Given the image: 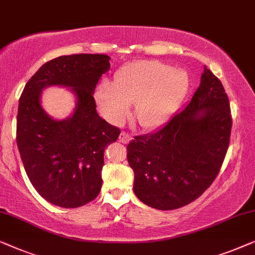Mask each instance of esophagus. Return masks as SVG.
<instances>
[{"label": "esophagus", "mask_w": 255, "mask_h": 255, "mask_svg": "<svg viewBox=\"0 0 255 255\" xmlns=\"http://www.w3.org/2000/svg\"><path fill=\"white\" fill-rule=\"evenodd\" d=\"M130 139H131V136L129 135L128 132H126V131H121V132H120V135H119V142L124 143V144H126V143L130 142Z\"/></svg>", "instance_id": "obj_1"}]
</instances>
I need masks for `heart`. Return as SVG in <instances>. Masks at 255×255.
<instances>
[{
  "mask_svg": "<svg viewBox=\"0 0 255 255\" xmlns=\"http://www.w3.org/2000/svg\"><path fill=\"white\" fill-rule=\"evenodd\" d=\"M188 88L184 71L155 60L127 63L114 75L113 88L102 84L95 93L102 116L121 125L134 104V117L146 129L158 127L174 112Z\"/></svg>",
  "mask_w": 255,
  "mask_h": 255,
  "instance_id": "obj_1",
  "label": "heart"
}]
</instances>
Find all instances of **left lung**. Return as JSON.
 <instances>
[{
	"mask_svg": "<svg viewBox=\"0 0 255 255\" xmlns=\"http://www.w3.org/2000/svg\"><path fill=\"white\" fill-rule=\"evenodd\" d=\"M231 127L228 95L204 67L186 109L158 130L135 136L127 145L136 196L159 210L178 209L200 198L221 170Z\"/></svg>",
	"mask_w": 255,
	"mask_h": 255,
	"instance_id": "1",
	"label": "left lung"
}]
</instances>
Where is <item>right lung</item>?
<instances>
[{"instance_id":"obj_1","label":"right lung","mask_w":255,"mask_h":255,"mask_svg":"<svg viewBox=\"0 0 255 255\" xmlns=\"http://www.w3.org/2000/svg\"><path fill=\"white\" fill-rule=\"evenodd\" d=\"M110 67L105 54L56 57L40 67L20 95L16 138L21 162L35 191L55 206H84L102 189L104 150L120 135L119 128L98 116L93 98ZM49 85L77 93L78 107L69 120L53 121L41 109L40 92Z\"/></svg>"}]
</instances>
